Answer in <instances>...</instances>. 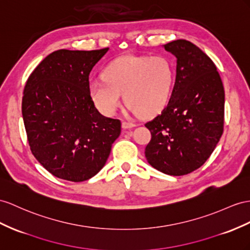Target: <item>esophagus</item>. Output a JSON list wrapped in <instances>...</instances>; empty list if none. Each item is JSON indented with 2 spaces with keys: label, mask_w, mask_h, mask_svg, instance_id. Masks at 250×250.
<instances>
[{
  "label": "esophagus",
  "mask_w": 250,
  "mask_h": 250,
  "mask_svg": "<svg viewBox=\"0 0 250 250\" xmlns=\"http://www.w3.org/2000/svg\"><path fill=\"white\" fill-rule=\"evenodd\" d=\"M134 126H136V125L135 124H133V123H129V121H123V127L124 129H132V127H134Z\"/></svg>",
  "instance_id": "1"
}]
</instances>
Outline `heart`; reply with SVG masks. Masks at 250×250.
<instances>
[{"mask_svg": "<svg viewBox=\"0 0 250 250\" xmlns=\"http://www.w3.org/2000/svg\"><path fill=\"white\" fill-rule=\"evenodd\" d=\"M102 78L89 86L91 98L102 114L116 113L124 95L132 114L152 116L168 104L174 68L164 56H124L108 64Z\"/></svg>", "mask_w": 250, "mask_h": 250, "instance_id": "1", "label": "heart"}]
</instances>
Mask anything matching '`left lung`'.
I'll return each instance as SVG.
<instances>
[{
  "mask_svg": "<svg viewBox=\"0 0 250 250\" xmlns=\"http://www.w3.org/2000/svg\"><path fill=\"white\" fill-rule=\"evenodd\" d=\"M176 58V78L162 113L145 125L151 132L145 155L165 174L191 173L207 161L223 134L225 92L215 64L193 43L164 45Z\"/></svg>",
  "mask_w": 250,
  "mask_h": 250,
  "instance_id": "1",
  "label": "left lung"
}]
</instances>
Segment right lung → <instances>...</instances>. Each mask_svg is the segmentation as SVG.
Returning a JSON list of instances; mask_svg holds the SVG:
<instances>
[{"instance_id": "1", "label": "right lung", "mask_w": 250, "mask_h": 250, "mask_svg": "<svg viewBox=\"0 0 250 250\" xmlns=\"http://www.w3.org/2000/svg\"><path fill=\"white\" fill-rule=\"evenodd\" d=\"M108 47L59 49L43 59L24 87L22 115L30 151L49 173L84 182L104 168L121 132L89 95V73Z\"/></svg>"}]
</instances>
